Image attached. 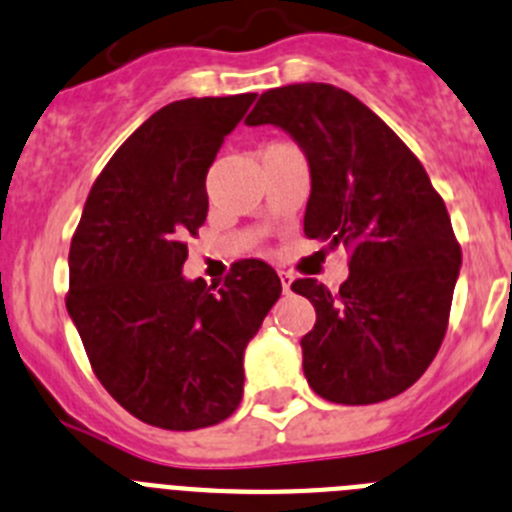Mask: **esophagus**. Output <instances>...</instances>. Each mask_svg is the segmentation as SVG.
Wrapping results in <instances>:
<instances>
[{
  "label": "esophagus",
  "instance_id": "esophagus-1",
  "mask_svg": "<svg viewBox=\"0 0 512 512\" xmlns=\"http://www.w3.org/2000/svg\"><path fill=\"white\" fill-rule=\"evenodd\" d=\"M279 279H282L284 292H289V289H292V274H289V271H279Z\"/></svg>",
  "mask_w": 512,
  "mask_h": 512
}]
</instances>
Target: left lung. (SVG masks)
Masks as SVG:
<instances>
[{"mask_svg":"<svg viewBox=\"0 0 512 512\" xmlns=\"http://www.w3.org/2000/svg\"><path fill=\"white\" fill-rule=\"evenodd\" d=\"M248 125H279L310 164L305 235L343 243L348 279H297L315 307L302 338L307 384L338 405H372L420 379L449 328L461 246L441 194L395 130L333 84L259 97Z\"/></svg>","mask_w":512,"mask_h":512,"instance_id":"8db88e82","label":"left lung"}]
</instances>
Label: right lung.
I'll list each match as a JSON object with an SVG mask.
<instances>
[{
    "mask_svg": "<svg viewBox=\"0 0 512 512\" xmlns=\"http://www.w3.org/2000/svg\"><path fill=\"white\" fill-rule=\"evenodd\" d=\"M256 94L179 99L148 117L97 176L71 238L66 307L102 387L138 420L197 431L235 413L243 351L282 295L261 259L223 284L187 282L205 179Z\"/></svg>",
    "mask_w": 512,
    "mask_h": 512,
    "instance_id": "add662e5",
    "label": "right lung"
}]
</instances>
